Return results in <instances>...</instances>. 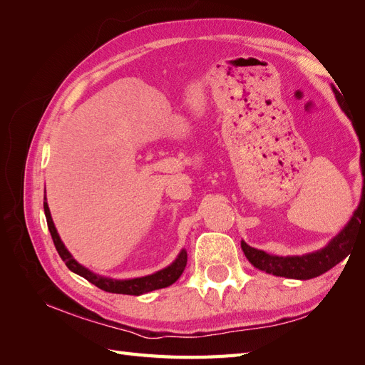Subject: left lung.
<instances>
[{"label": "left lung", "mask_w": 365, "mask_h": 365, "mask_svg": "<svg viewBox=\"0 0 365 365\" xmlns=\"http://www.w3.org/2000/svg\"><path fill=\"white\" fill-rule=\"evenodd\" d=\"M332 90L335 93V97L339 108L342 109V113L351 120V125L355 128L356 134L359 137L361 149H362L361 158H359L361 173H362L361 201L355 212H353L351 217L349 219V222L342 227L339 233L330 239L327 242V245L314 252L302 254V256H274V254L252 248L247 244L245 240H242L240 247L244 250V254L252 267L268 274L277 275V277L297 279V280H309V279L318 277V275H322L330 268H334L335 264H338L341 260H344L349 256V251L351 250L353 244H355L359 236L365 237V149L361 140L364 138V134L362 132L359 134V130L356 129V125H355L356 123L355 115H353L350 109L342 103L341 94L338 93V90H335L334 86Z\"/></svg>", "instance_id": "left-lung-1"}]
</instances>
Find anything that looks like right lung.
<instances>
[{"mask_svg": "<svg viewBox=\"0 0 365 365\" xmlns=\"http://www.w3.org/2000/svg\"><path fill=\"white\" fill-rule=\"evenodd\" d=\"M43 212H46L47 217V225L50 230L51 239L54 242V247H56L61 259L67 264L68 269L73 271L74 274L81 275V277L86 279L90 283L96 284L97 288H101L106 292H113V294H126V295H141V294H148L150 291L161 289V288H168V286L173 284L176 280L181 277V274L187 264V251L181 250L176 259L169 264L157 272H153L150 275H145V277H135V279H111V277H103V275H98L93 272L91 269L85 268L83 264L77 262L73 254L67 250V247L63 245V242L58 233L56 227H54V222L51 219L50 208L47 204V197H43Z\"/></svg>", "mask_w": 365, "mask_h": 365, "instance_id": "obj_1", "label": "right lung"}]
</instances>
